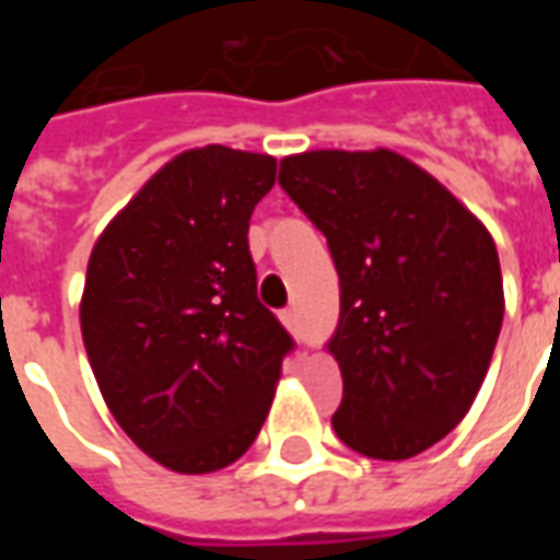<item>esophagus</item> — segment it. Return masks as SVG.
<instances>
[{
    "mask_svg": "<svg viewBox=\"0 0 560 560\" xmlns=\"http://www.w3.org/2000/svg\"><path fill=\"white\" fill-rule=\"evenodd\" d=\"M281 324L291 329V332H296V329H300V317H296V308H284V312H281Z\"/></svg>",
    "mask_w": 560,
    "mask_h": 560,
    "instance_id": "34e87169",
    "label": "esophagus"
}]
</instances>
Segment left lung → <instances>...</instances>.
<instances>
[{
	"label": "left lung",
	"instance_id": "left-lung-1",
	"mask_svg": "<svg viewBox=\"0 0 560 560\" xmlns=\"http://www.w3.org/2000/svg\"><path fill=\"white\" fill-rule=\"evenodd\" d=\"M279 185L327 236L339 272L332 429L369 458L417 456L462 422L492 363L504 320L492 236L389 149L291 155Z\"/></svg>",
	"mask_w": 560,
	"mask_h": 560
}]
</instances>
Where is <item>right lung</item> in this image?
Returning <instances> with one entry per match:
<instances>
[{
  "label": "right lung",
  "instance_id": "add662e5",
  "mask_svg": "<svg viewBox=\"0 0 560 560\" xmlns=\"http://www.w3.org/2000/svg\"><path fill=\"white\" fill-rule=\"evenodd\" d=\"M276 159L203 147L167 161L92 248L83 345L107 408L179 474L255 444L296 341L257 300L248 221Z\"/></svg>",
  "mask_w": 560,
  "mask_h": 560
}]
</instances>
